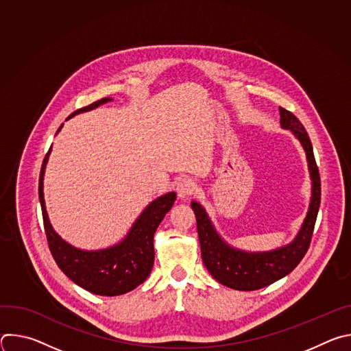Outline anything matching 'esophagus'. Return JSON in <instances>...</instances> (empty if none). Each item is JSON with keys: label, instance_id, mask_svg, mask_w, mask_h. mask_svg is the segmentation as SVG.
I'll return each instance as SVG.
<instances>
[{"label": "esophagus", "instance_id": "esophagus-1", "mask_svg": "<svg viewBox=\"0 0 351 351\" xmlns=\"http://www.w3.org/2000/svg\"><path fill=\"white\" fill-rule=\"evenodd\" d=\"M194 190H195V183L189 178H184L176 183V193H178V197L182 199L190 197L194 193Z\"/></svg>", "mask_w": 351, "mask_h": 351}]
</instances>
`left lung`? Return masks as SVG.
I'll use <instances>...</instances> for the list:
<instances>
[{
  "label": "left lung",
  "instance_id": "left-lung-1",
  "mask_svg": "<svg viewBox=\"0 0 351 351\" xmlns=\"http://www.w3.org/2000/svg\"><path fill=\"white\" fill-rule=\"evenodd\" d=\"M280 126L291 130L302 143L308 162L313 180L311 203L307 217L295 239L280 248L264 253H248L230 247L217 233L206 210L195 202L191 208L197 221V232L202 247V257L210 274L222 285L234 290H258L290 274L303 260L311 243L319 204H321V179L314 158L313 144L303 123L290 111L279 107Z\"/></svg>",
  "mask_w": 351,
  "mask_h": 351
}]
</instances>
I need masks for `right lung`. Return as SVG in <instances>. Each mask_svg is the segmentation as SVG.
I'll list each match as a JSON object with an SVG mask.
<instances>
[{
	"mask_svg": "<svg viewBox=\"0 0 351 351\" xmlns=\"http://www.w3.org/2000/svg\"><path fill=\"white\" fill-rule=\"evenodd\" d=\"M108 101H111L108 97L98 99L87 107L75 111L68 119L77 114L91 111ZM49 153H51V147L41 165L38 198L48 247L57 265L72 282L94 294L119 295L136 289L152 272L154 265V233L167 213L172 208L176 193H167L149 203L121 243L104 250L86 252V250L76 248L62 240L48 221L44 204L43 179Z\"/></svg>",
	"mask_w": 351,
	"mask_h": 351,
	"instance_id": "1",
	"label": "right lung"
}]
</instances>
